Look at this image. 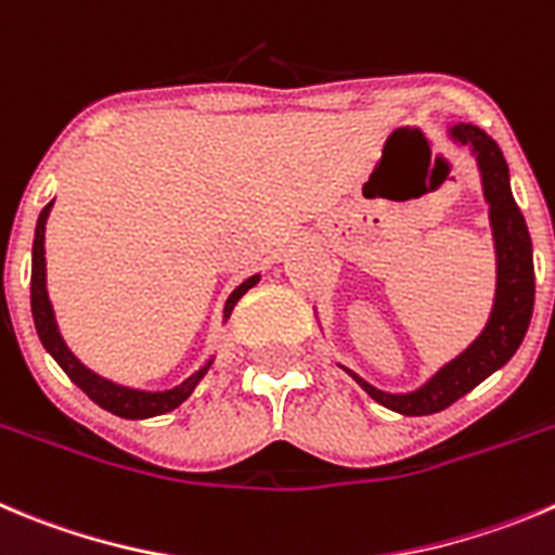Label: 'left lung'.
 Here are the masks:
<instances>
[{"instance_id": "obj_1", "label": "left lung", "mask_w": 555, "mask_h": 555, "mask_svg": "<svg viewBox=\"0 0 555 555\" xmlns=\"http://www.w3.org/2000/svg\"><path fill=\"white\" fill-rule=\"evenodd\" d=\"M451 140L476 154L481 170L485 197L490 203L492 236H495L498 256V288L495 305H492L490 322L481 330L479 338L451 363L437 371L426 385L413 393H385L360 379L354 371L344 369L360 388L379 401L383 406L401 415H431L454 404L465 393L485 383L492 371L509 363L512 354L526 338L533 313V256L531 236H528L526 220L509 190V167L503 159L501 149L492 137H487L479 126L460 124L449 129Z\"/></svg>"}]
</instances>
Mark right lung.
Segmentation results:
<instances>
[{
  "label": "right lung",
  "instance_id": "1",
  "mask_svg": "<svg viewBox=\"0 0 555 555\" xmlns=\"http://www.w3.org/2000/svg\"><path fill=\"white\" fill-rule=\"evenodd\" d=\"M52 206H54V201L46 203L43 211H40L38 228H35V242H33V319H35V330H38L40 344L46 347V352L57 360L60 369H63L65 374L70 377V383L79 385V388L85 390V393H88L95 404L104 406L106 413L120 415V418H129V421L154 418V415L170 413V410H176L181 401L190 399V393L195 390V385L203 379V374L208 371L211 360H208L201 371H195L190 379H184L181 385H176V388H170V390H156V393H151V390L124 388V385L109 383V379L99 377V374H93L90 369H85V365L74 358V352L65 347L63 335H60V330H57V322H54V311H52V302H49V292H46L43 238H46V220H49V211H52ZM258 281H261V278H258V274H253V278H247V281H244L242 286L231 294V297H228L225 319L231 317L233 305H236L244 294L250 292Z\"/></svg>",
  "mask_w": 555,
  "mask_h": 555
}]
</instances>
